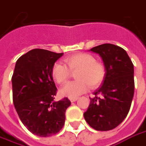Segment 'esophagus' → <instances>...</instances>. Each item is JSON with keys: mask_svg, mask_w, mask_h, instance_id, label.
I'll use <instances>...</instances> for the list:
<instances>
[{"mask_svg": "<svg viewBox=\"0 0 146 146\" xmlns=\"http://www.w3.org/2000/svg\"><path fill=\"white\" fill-rule=\"evenodd\" d=\"M77 99H78V98H70V100H71V102H75V101H76Z\"/></svg>", "mask_w": 146, "mask_h": 146, "instance_id": "34e87169", "label": "esophagus"}]
</instances>
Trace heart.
<instances>
[{
    "label": "heart",
    "instance_id": "1",
    "mask_svg": "<svg viewBox=\"0 0 146 146\" xmlns=\"http://www.w3.org/2000/svg\"><path fill=\"white\" fill-rule=\"evenodd\" d=\"M65 64L56 62L52 69V77L59 84H64L75 72L77 80L70 82L60 90V94L68 98H77L89 89H95L104 81L106 74L105 65L95 60L88 53H77L64 59Z\"/></svg>",
    "mask_w": 146,
    "mask_h": 146
}]
</instances>
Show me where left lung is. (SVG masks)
<instances>
[{
    "mask_svg": "<svg viewBox=\"0 0 146 146\" xmlns=\"http://www.w3.org/2000/svg\"><path fill=\"white\" fill-rule=\"evenodd\" d=\"M90 51L101 56L106 74L83 116L93 129L107 131L121 124L129 111L134 94L133 64L125 50L114 44H101Z\"/></svg>",
    "mask_w": 146,
    "mask_h": 146,
    "instance_id": "obj_1",
    "label": "left lung"
}]
</instances>
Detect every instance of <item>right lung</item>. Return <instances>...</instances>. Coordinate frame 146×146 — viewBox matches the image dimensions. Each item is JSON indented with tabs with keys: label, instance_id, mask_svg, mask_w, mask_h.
Segmentation results:
<instances>
[{
	"label": "right lung",
	"instance_id": "obj_1",
	"mask_svg": "<svg viewBox=\"0 0 146 146\" xmlns=\"http://www.w3.org/2000/svg\"><path fill=\"white\" fill-rule=\"evenodd\" d=\"M63 53L33 49L17 61L12 77L13 100L22 123L33 134L50 137L60 131L71 101H54L56 84L52 75L54 63Z\"/></svg>",
	"mask_w": 146,
	"mask_h": 146
}]
</instances>
